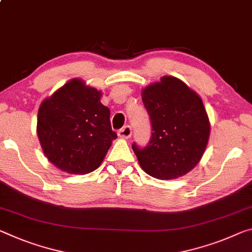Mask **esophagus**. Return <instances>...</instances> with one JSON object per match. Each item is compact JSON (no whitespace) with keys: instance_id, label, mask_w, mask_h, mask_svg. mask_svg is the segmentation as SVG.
<instances>
[{"instance_id":"1","label":"esophagus","mask_w":252,"mask_h":252,"mask_svg":"<svg viewBox=\"0 0 252 252\" xmlns=\"http://www.w3.org/2000/svg\"><path fill=\"white\" fill-rule=\"evenodd\" d=\"M131 134H132V129H131L130 126H123L121 130H119L118 135L120 138H123V139H129L131 137Z\"/></svg>"}]
</instances>
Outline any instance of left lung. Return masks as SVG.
Listing matches in <instances>:
<instances>
[{
    "instance_id": "left-lung-1",
    "label": "left lung",
    "mask_w": 252,
    "mask_h": 252,
    "mask_svg": "<svg viewBox=\"0 0 252 252\" xmlns=\"http://www.w3.org/2000/svg\"><path fill=\"white\" fill-rule=\"evenodd\" d=\"M153 134L145 148L132 149L141 168L157 179H175L201 160L210 137V121L202 98L174 76L142 90Z\"/></svg>"
}]
</instances>
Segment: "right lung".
<instances>
[{"instance_id": "add662e5", "label": "right lung", "mask_w": 252, "mask_h": 252, "mask_svg": "<svg viewBox=\"0 0 252 252\" xmlns=\"http://www.w3.org/2000/svg\"><path fill=\"white\" fill-rule=\"evenodd\" d=\"M101 96V92L74 78L41 103L38 138L43 154L57 168L75 175L91 173L118 138Z\"/></svg>"}]
</instances>
